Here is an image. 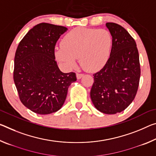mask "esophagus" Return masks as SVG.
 Instances as JSON below:
<instances>
[{"mask_svg":"<svg viewBox=\"0 0 156 156\" xmlns=\"http://www.w3.org/2000/svg\"><path fill=\"white\" fill-rule=\"evenodd\" d=\"M83 76V73H76V77H77V79H80Z\"/></svg>","mask_w":156,"mask_h":156,"instance_id":"34e87169","label":"esophagus"}]
</instances>
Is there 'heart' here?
I'll return each instance as SVG.
<instances>
[{"instance_id":"obj_1","label":"heart","mask_w":156,"mask_h":156,"mask_svg":"<svg viewBox=\"0 0 156 156\" xmlns=\"http://www.w3.org/2000/svg\"><path fill=\"white\" fill-rule=\"evenodd\" d=\"M112 38L105 29L78 28L64 37L62 45L55 48L57 60L66 67L75 65L76 58L86 71L102 68L109 58Z\"/></svg>"}]
</instances>
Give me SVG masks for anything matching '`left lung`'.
<instances>
[{"instance_id": "left-lung-1", "label": "left lung", "mask_w": 156, "mask_h": 156, "mask_svg": "<svg viewBox=\"0 0 156 156\" xmlns=\"http://www.w3.org/2000/svg\"><path fill=\"white\" fill-rule=\"evenodd\" d=\"M112 37L110 58L105 66L94 74L90 97L100 112L115 115L133 102L140 78L139 53L136 43L120 25L107 23Z\"/></svg>"}]
</instances>
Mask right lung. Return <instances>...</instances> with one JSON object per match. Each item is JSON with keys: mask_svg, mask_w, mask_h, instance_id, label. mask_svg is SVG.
<instances>
[{"mask_svg": "<svg viewBox=\"0 0 156 156\" xmlns=\"http://www.w3.org/2000/svg\"><path fill=\"white\" fill-rule=\"evenodd\" d=\"M66 27L41 23L30 30L14 57V81L19 98L39 115L55 112L62 107L76 73L60 70L54 54L57 41Z\"/></svg>", "mask_w": 156, "mask_h": 156, "instance_id": "add662e5", "label": "right lung"}]
</instances>
